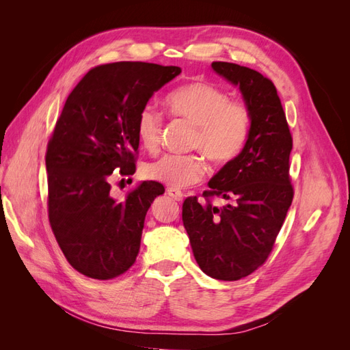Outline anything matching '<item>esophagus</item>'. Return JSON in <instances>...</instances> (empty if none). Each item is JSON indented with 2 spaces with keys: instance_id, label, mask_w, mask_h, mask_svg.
<instances>
[{
  "instance_id": "1",
  "label": "esophagus",
  "mask_w": 350,
  "mask_h": 350,
  "mask_svg": "<svg viewBox=\"0 0 350 350\" xmlns=\"http://www.w3.org/2000/svg\"><path fill=\"white\" fill-rule=\"evenodd\" d=\"M166 193H167L169 197H172L176 201H181L184 198L183 191H181V189H178V188H167Z\"/></svg>"
}]
</instances>
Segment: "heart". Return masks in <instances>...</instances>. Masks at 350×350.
Returning a JSON list of instances; mask_svg holds the SVG:
<instances>
[{"label":"heart","mask_w":350,"mask_h":350,"mask_svg":"<svg viewBox=\"0 0 350 350\" xmlns=\"http://www.w3.org/2000/svg\"><path fill=\"white\" fill-rule=\"evenodd\" d=\"M172 115L194 125L193 149L203 152L215 165H226L247 143L251 116L245 105L230 102L229 94L204 80L181 84L166 96ZM137 139L144 150L156 152L161 144L162 116L152 107L140 111L135 122ZM207 166L197 154H165L144 166V175L171 188H185L203 179Z\"/></svg>","instance_id":"obj_1"}]
</instances>
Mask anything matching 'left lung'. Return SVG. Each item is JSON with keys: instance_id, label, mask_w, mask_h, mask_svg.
I'll list each match as a JSON object with an SVG mask.
<instances>
[{"instance_id": "obj_1", "label": "left lung", "mask_w": 350, "mask_h": 350, "mask_svg": "<svg viewBox=\"0 0 350 350\" xmlns=\"http://www.w3.org/2000/svg\"><path fill=\"white\" fill-rule=\"evenodd\" d=\"M211 68L237 86L251 124L242 152L208 181L203 196L185 198L183 221L196 261L207 276L239 280L267 260L292 204V135L271 80L256 70L216 61ZM228 204L216 208L208 196Z\"/></svg>"}]
</instances>
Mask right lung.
Here are the masks:
<instances>
[{"label": "right lung", "instance_id": "obj_1", "mask_svg": "<svg viewBox=\"0 0 350 350\" xmlns=\"http://www.w3.org/2000/svg\"><path fill=\"white\" fill-rule=\"evenodd\" d=\"M179 72L139 61L94 67L62 108L45 157L48 216L67 261L84 276L113 279L137 258L146 213L165 188L144 181L118 201L109 178L135 172L137 116Z\"/></svg>", "mask_w": 350, "mask_h": 350}]
</instances>
